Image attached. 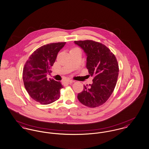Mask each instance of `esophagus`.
<instances>
[{"mask_svg": "<svg viewBox=\"0 0 149 149\" xmlns=\"http://www.w3.org/2000/svg\"><path fill=\"white\" fill-rule=\"evenodd\" d=\"M66 82L67 84H72V83L74 82V81H73V80H68V81H66Z\"/></svg>", "mask_w": 149, "mask_h": 149, "instance_id": "34e87169", "label": "esophagus"}]
</instances>
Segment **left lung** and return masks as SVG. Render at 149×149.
<instances>
[{
    "mask_svg": "<svg viewBox=\"0 0 149 149\" xmlns=\"http://www.w3.org/2000/svg\"><path fill=\"white\" fill-rule=\"evenodd\" d=\"M85 52L86 68L93 83L84 86L78 100L90 108L104 104L113 93L117 82L119 66L116 57L109 49L93 40L74 41Z\"/></svg>",
    "mask_w": 149,
    "mask_h": 149,
    "instance_id": "left-lung-1",
    "label": "left lung"
}]
</instances>
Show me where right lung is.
<instances>
[{"mask_svg": "<svg viewBox=\"0 0 149 149\" xmlns=\"http://www.w3.org/2000/svg\"><path fill=\"white\" fill-rule=\"evenodd\" d=\"M65 43H50L39 47L24 65L22 77L25 88L32 99L42 105L51 104L60 97L63 85L46 77L52 72L58 53Z\"/></svg>", "mask_w": 149, "mask_h": 149, "instance_id": "obj_1", "label": "right lung"}]
</instances>
